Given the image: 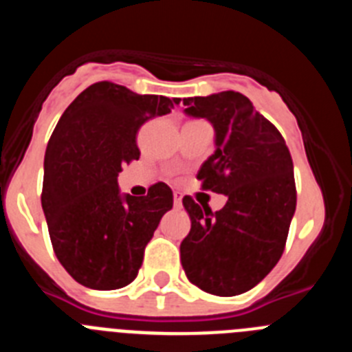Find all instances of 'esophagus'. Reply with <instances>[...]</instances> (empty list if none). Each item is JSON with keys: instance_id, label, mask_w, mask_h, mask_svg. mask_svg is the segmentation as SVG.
Segmentation results:
<instances>
[{"instance_id": "1", "label": "esophagus", "mask_w": 352, "mask_h": 352, "mask_svg": "<svg viewBox=\"0 0 352 352\" xmlns=\"http://www.w3.org/2000/svg\"><path fill=\"white\" fill-rule=\"evenodd\" d=\"M182 192H174V208H182L183 206V203H182Z\"/></svg>"}]
</instances>
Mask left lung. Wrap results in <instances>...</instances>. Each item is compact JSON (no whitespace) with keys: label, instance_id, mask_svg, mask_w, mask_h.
I'll list each match as a JSON object with an SVG mask.
<instances>
[{"label":"left lung","instance_id":"left-lung-1","mask_svg":"<svg viewBox=\"0 0 352 352\" xmlns=\"http://www.w3.org/2000/svg\"><path fill=\"white\" fill-rule=\"evenodd\" d=\"M185 113L214 126V153L197 173L203 190L226 194L222 210L183 197L190 232L182 241L186 278L217 296L247 292L284 254L296 210L292 158L282 133L241 93L185 98Z\"/></svg>","mask_w":352,"mask_h":352}]
</instances>
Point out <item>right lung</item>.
<instances>
[{"label":"right lung","instance_id":"right-lung-1","mask_svg":"<svg viewBox=\"0 0 352 352\" xmlns=\"http://www.w3.org/2000/svg\"><path fill=\"white\" fill-rule=\"evenodd\" d=\"M176 102L100 80L58 121L43 160L42 208L56 257L80 285L113 291L138 276L173 190L158 182L148 195L121 197L118 174L139 160V129Z\"/></svg>","mask_w":352,"mask_h":352}]
</instances>
